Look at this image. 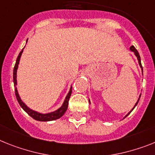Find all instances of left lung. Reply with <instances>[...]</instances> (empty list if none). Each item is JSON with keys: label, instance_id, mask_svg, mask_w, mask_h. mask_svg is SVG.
Here are the masks:
<instances>
[{"label": "left lung", "instance_id": "obj_1", "mask_svg": "<svg viewBox=\"0 0 155 155\" xmlns=\"http://www.w3.org/2000/svg\"><path fill=\"white\" fill-rule=\"evenodd\" d=\"M130 49H131V50H132V52H134V53H135V54H136V57H137V58H138V61H139V64H140V67H141V68H142V69H143V67H142V64H141V60H140V54H139V53H138L137 49H136V48L134 47L133 45H132V46H131V47H130ZM140 98H139V99H138L137 102H136V105H135V106H134V108L136 107V105H137V104H138V102H139V100H140ZM134 108H133V109H132V110H131V111L129 112V113H128V114H127V115L125 116V117H127V116H128V115H129L130 113H131V112H132V110H134Z\"/></svg>", "mask_w": 155, "mask_h": 155}]
</instances>
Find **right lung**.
<instances>
[{
	"label": "right lung",
	"mask_w": 155,
	"mask_h": 155,
	"mask_svg": "<svg viewBox=\"0 0 155 155\" xmlns=\"http://www.w3.org/2000/svg\"><path fill=\"white\" fill-rule=\"evenodd\" d=\"M22 53H23V50L20 51V53H19V55L17 57V59H16V62H15V67H14L13 69V82H14V85H16V71H17L18 68V64H19V59H20V57L22 55ZM15 96H16V99H17L18 102L22 108H23V110L27 113V114L29 116H31V117L34 118L36 120H38V121H50V120H54L59 119L60 117H61L64 114V113L66 112L68 109V101H69L70 96H71V87L70 89L69 92L68 94V95L66 96L65 100H64V102L63 106L61 107L60 108L59 110H58L57 111L53 112V113H50V114H39V113H38V112L34 111V110H31L29 108L27 107L26 106L25 104L23 103L22 102V100L20 99V97L19 96V94H18L17 89L15 87Z\"/></svg>",
	"instance_id": "add662e5"
}]
</instances>
